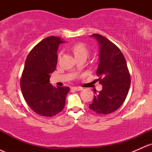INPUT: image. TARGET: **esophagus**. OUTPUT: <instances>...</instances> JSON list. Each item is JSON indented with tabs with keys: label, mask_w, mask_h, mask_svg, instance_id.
Returning a JSON list of instances; mask_svg holds the SVG:
<instances>
[{
	"label": "esophagus",
	"mask_w": 152,
	"mask_h": 152,
	"mask_svg": "<svg viewBox=\"0 0 152 152\" xmlns=\"http://www.w3.org/2000/svg\"><path fill=\"white\" fill-rule=\"evenodd\" d=\"M71 88L75 91H81L82 89H83V88H82V87H79V86H74V87H72Z\"/></svg>",
	"instance_id": "obj_1"
}]
</instances>
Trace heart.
Masks as SVG:
<instances>
[{
    "label": "heart",
    "instance_id": "b5f03b06",
    "mask_svg": "<svg viewBox=\"0 0 152 152\" xmlns=\"http://www.w3.org/2000/svg\"><path fill=\"white\" fill-rule=\"evenodd\" d=\"M71 50L72 51L74 52L75 56H87L88 55V49H87L86 46H85L83 43H76L74 44V46L71 47ZM61 56V53L59 54V56Z\"/></svg>",
    "mask_w": 152,
    "mask_h": 152
}]
</instances>
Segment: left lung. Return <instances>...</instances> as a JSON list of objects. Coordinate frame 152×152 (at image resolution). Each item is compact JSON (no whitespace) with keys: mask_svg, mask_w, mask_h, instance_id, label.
<instances>
[{"mask_svg":"<svg viewBox=\"0 0 152 152\" xmlns=\"http://www.w3.org/2000/svg\"><path fill=\"white\" fill-rule=\"evenodd\" d=\"M99 46V63L96 75L102 90L95 91L89 108L98 114H109L121 106L130 88L131 78L126 59L114 43L102 35L91 36Z\"/></svg>","mask_w":152,"mask_h":152,"instance_id":"obj_1","label":"left lung"}]
</instances>
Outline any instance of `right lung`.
Wrapping results in <instances>:
<instances>
[{
	"instance_id": "obj_1",
	"label": "right lung",
	"mask_w": 152,
	"mask_h": 152,
	"mask_svg": "<svg viewBox=\"0 0 152 152\" xmlns=\"http://www.w3.org/2000/svg\"><path fill=\"white\" fill-rule=\"evenodd\" d=\"M61 38L50 36L42 40L26 58L20 89L26 103L35 113L50 117L64 109L69 87H54L50 83V74L56 70Z\"/></svg>"
}]
</instances>
